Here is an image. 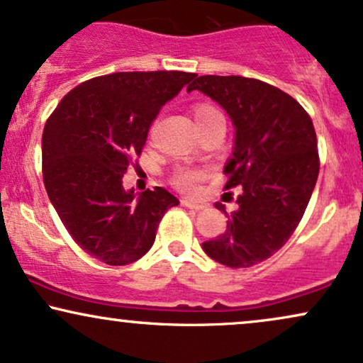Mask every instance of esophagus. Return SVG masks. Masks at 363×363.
<instances>
[{
    "label": "esophagus",
    "mask_w": 363,
    "mask_h": 363,
    "mask_svg": "<svg viewBox=\"0 0 363 363\" xmlns=\"http://www.w3.org/2000/svg\"><path fill=\"white\" fill-rule=\"evenodd\" d=\"M182 205L183 207H186V208H191V210H196V212H199V210H203L205 208V205L203 203H196V202H191V200H182Z\"/></svg>",
    "instance_id": "1"
}]
</instances>
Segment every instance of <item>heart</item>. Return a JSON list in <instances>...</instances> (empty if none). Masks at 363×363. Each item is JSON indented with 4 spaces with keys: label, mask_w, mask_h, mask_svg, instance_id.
<instances>
[{
    "label": "heart",
    "mask_w": 363,
    "mask_h": 363,
    "mask_svg": "<svg viewBox=\"0 0 363 363\" xmlns=\"http://www.w3.org/2000/svg\"><path fill=\"white\" fill-rule=\"evenodd\" d=\"M194 118L196 121V126L202 129L207 124L213 123V121L223 119L220 111L216 106L207 104V102H199L194 106ZM205 172L199 168H190V167H180L177 168L172 174V183L182 191H195L199 189V183L203 182Z\"/></svg>",
    "instance_id": "b5f03b06"
}]
</instances>
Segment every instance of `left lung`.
Returning a JSON list of instances; mask_svg holds the SVG:
<instances>
[{
  "instance_id": "1",
  "label": "left lung",
  "mask_w": 363,
  "mask_h": 363,
  "mask_svg": "<svg viewBox=\"0 0 363 363\" xmlns=\"http://www.w3.org/2000/svg\"><path fill=\"white\" fill-rule=\"evenodd\" d=\"M186 91L217 101L235 126L234 153L223 190L240 186L227 230L202 244L213 261L250 267L277 252L296 230L320 173L310 114L271 84L239 75H200ZM227 195V194H225Z\"/></svg>"
}]
</instances>
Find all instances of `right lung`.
Instances as JSON below:
<instances>
[{
	"label": "right lung",
	"mask_w": 363,
	"mask_h": 363,
	"mask_svg": "<svg viewBox=\"0 0 363 363\" xmlns=\"http://www.w3.org/2000/svg\"><path fill=\"white\" fill-rule=\"evenodd\" d=\"M196 74L116 72L79 84L47 119L42 172L48 199L80 249L109 266L145 256L178 199L155 186L134 196L123 177L151 123Z\"/></svg>",
	"instance_id": "1"
}]
</instances>
